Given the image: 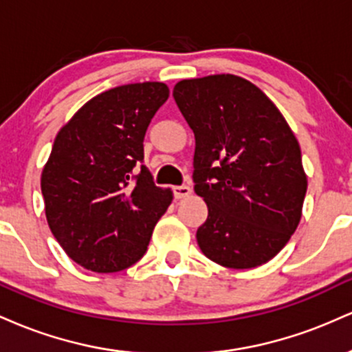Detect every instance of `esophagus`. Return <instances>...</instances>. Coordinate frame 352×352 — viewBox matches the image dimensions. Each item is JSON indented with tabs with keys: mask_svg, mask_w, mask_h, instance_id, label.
Returning <instances> with one entry per match:
<instances>
[{
	"mask_svg": "<svg viewBox=\"0 0 352 352\" xmlns=\"http://www.w3.org/2000/svg\"><path fill=\"white\" fill-rule=\"evenodd\" d=\"M190 193H192V188H190L188 185H177V187H173V195H175V199H185Z\"/></svg>",
	"mask_w": 352,
	"mask_h": 352,
	"instance_id": "esophagus-1",
	"label": "esophagus"
}]
</instances>
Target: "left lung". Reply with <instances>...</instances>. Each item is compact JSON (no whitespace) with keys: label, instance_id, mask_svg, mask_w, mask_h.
<instances>
[{"label":"left lung","instance_id":"obj_1","mask_svg":"<svg viewBox=\"0 0 352 352\" xmlns=\"http://www.w3.org/2000/svg\"><path fill=\"white\" fill-rule=\"evenodd\" d=\"M173 98L195 134V193L208 207L200 250L225 268L268 263L300 225L308 188L292 127L240 76L179 80Z\"/></svg>","mask_w":352,"mask_h":352}]
</instances>
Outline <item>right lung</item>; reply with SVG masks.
Masks as SVG:
<instances>
[{"mask_svg": "<svg viewBox=\"0 0 352 352\" xmlns=\"http://www.w3.org/2000/svg\"><path fill=\"white\" fill-rule=\"evenodd\" d=\"M168 92L151 80L109 89L56 135L41 173L44 212L58 243L86 270L116 273L139 261L172 204V190L155 187L144 165L132 175Z\"/></svg>", "mask_w": 352, "mask_h": 352, "instance_id": "1", "label": "right lung"}]
</instances>
